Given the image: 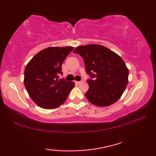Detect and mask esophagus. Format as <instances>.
Returning <instances> with one entry per match:
<instances>
[{
	"label": "esophagus",
	"mask_w": 156,
	"mask_h": 156,
	"mask_svg": "<svg viewBox=\"0 0 156 156\" xmlns=\"http://www.w3.org/2000/svg\"><path fill=\"white\" fill-rule=\"evenodd\" d=\"M82 82V81H80V82H78V81H75V83H76V84H80V83H81Z\"/></svg>",
	"instance_id": "1"
}]
</instances>
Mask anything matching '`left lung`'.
<instances>
[{
  "label": "left lung",
  "mask_w": 156,
  "mask_h": 156,
  "mask_svg": "<svg viewBox=\"0 0 156 156\" xmlns=\"http://www.w3.org/2000/svg\"><path fill=\"white\" fill-rule=\"evenodd\" d=\"M83 58L88 80V101L96 106L106 107L122 96L128 83L129 69L120 56L98 44L81 46L74 50Z\"/></svg>",
  "instance_id": "8db88e82"
}]
</instances>
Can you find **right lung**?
<instances>
[{
  "label": "right lung",
  "mask_w": 156,
  "mask_h": 156,
  "mask_svg": "<svg viewBox=\"0 0 156 156\" xmlns=\"http://www.w3.org/2000/svg\"><path fill=\"white\" fill-rule=\"evenodd\" d=\"M73 47H49L39 52L27 65L24 83L34 102L44 109H53L65 103L74 82L58 80L62 64Z\"/></svg>",
  "instance_id": "obj_1"
}]
</instances>
